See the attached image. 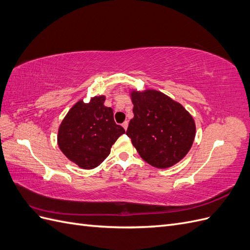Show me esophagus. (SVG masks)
I'll list each match as a JSON object with an SVG mask.
<instances>
[{
    "instance_id": "esophagus-1",
    "label": "esophagus",
    "mask_w": 250,
    "mask_h": 250,
    "mask_svg": "<svg viewBox=\"0 0 250 250\" xmlns=\"http://www.w3.org/2000/svg\"><path fill=\"white\" fill-rule=\"evenodd\" d=\"M122 126H123L124 129L126 130V129H127V127H128V121H124L123 124H122Z\"/></svg>"
}]
</instances>
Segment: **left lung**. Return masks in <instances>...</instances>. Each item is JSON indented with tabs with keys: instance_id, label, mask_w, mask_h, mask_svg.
Listing matches in <instances>:
<instances>
[{
	"instance_id": "obj_1",
	"label": "left lung",
	"mask_w": 250,
	"mask_h": 250,
	"mask_svg": "<svg viewBox=\"0 0 250 250\" xmlns=\"http://www.w3.org/2000/svg\"><path fill=\"white\" fill-rule=\"evenodd\" d=\"M133 119L126 134L144 161L155 168L172 167L187 155L195 122L181 104L157 90L132 92Z\"/></svg>"
}]
</instances>
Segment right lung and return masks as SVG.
Listing matches in <instances>:
<instances>
[{"label":"right lung","instance_id":"obj_1","mask_svg":"<svg viewBox=\"0 0 250 250\" xmlns=\"http://www.w3.org/2000/svg\"><path fill=\"white\" fill-rule=\"evenodd\" d=\"M105 97H94L89 103L79 101L67 112L58 130V146L70 161L83 169L98 167L124 128L117 125Z\"/></svg>","mask_w":250,"mask_h":250}]
</instances>
